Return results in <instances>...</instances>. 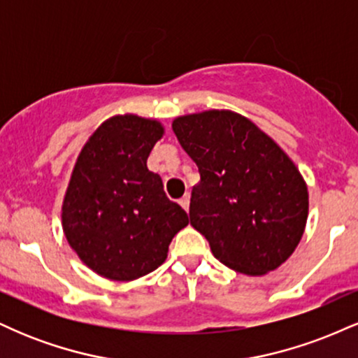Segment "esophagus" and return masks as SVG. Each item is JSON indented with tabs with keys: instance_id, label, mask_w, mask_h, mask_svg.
<instances>
[{
	"instance_id": "34e87169",
	"label": "esophagus",
	"mask_w": 358,
	"mask_h": 358,
	"mask_svg": "<svg viewBox=\"0 0 358 358\" xmlns=\"http://www.w3.org/2000/svg\"><path fill=\"white\" fill-rule=\"evenodd\" d=\"M180 205L185 208V210L188 212V208H190V193H185V195L180 199Z\"/></svg>"
}]
</instances>
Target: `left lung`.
Wrapping results in <instances>:
<instances>
[{"instance_id":"left-lung-1","label":"left lung","mask_w":358,"mask_h":358,"mask_svg":"<svg viewBox=\"0 0 358 358\" xmlns=\"http://www.w3.org/2000/svg\"><path fill=\"white\" fill-rule=\"evenodd\" d=\"M200 171L190 224L222 264L264 276L289 259L305 234L308 187L286 151L250 119L229 109L171 122Z\"/></svg>"}]
</instances>
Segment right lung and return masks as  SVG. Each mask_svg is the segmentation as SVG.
Returning a JSON list of instances; mask_svg holds the SVG:
<instances>
[{
	"label": "right lung",
	"mask_w": 358,
	"mask_h": 358,
	"mask_svg": "<svg viewBox=\"0 0 358 358\" xmlns=\"http://www.w3.org/2000/svg\"><path fill=\"white\" fill-rule=\"evenodd\" d=\"M165 134L153 117L116 114L82 146L64 202L62 229L79 259L110 281H134L166 261L187 212L148 170V156Z\"/></svg>",
	"instance_id": "add662e5"
}]
</instances>
